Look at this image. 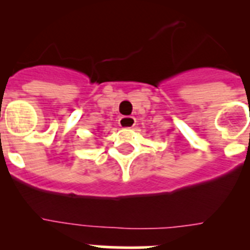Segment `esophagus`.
Instances as JSON below:
<instances>
[{
  "instance_id": "esophagus-1",
  "label": "esophagus",
  "mask_w": 250,
  "mask_h": 250,
  "mask_svg": "<svg viewBox=\"0 0 250 250\" xmlns=\"http://www.w3.org/2000/svg\"><path fill=\"white\" fill-rule=\"evenodd\" d=\"M135 124L136 120L135 118H132V116H121V118L119 119V125H120L121 127H124V129H130V127L134 126Z\"/></svg>"
}]
</instances>
